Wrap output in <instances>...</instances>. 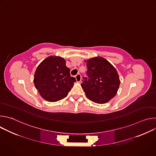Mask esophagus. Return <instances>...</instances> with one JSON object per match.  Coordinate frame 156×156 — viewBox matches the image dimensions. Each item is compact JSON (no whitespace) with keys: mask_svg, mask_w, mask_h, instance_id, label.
Instances as JSON below:
<instances>
[{"mask_svg":"<svg viewBox=\"0 0 156 156\" xmlns=\"http://www.w3.org/2000/svg\"><path fill=\"white\" fill-rule=\"evenodd\" d=\"M75 78H76V80L78 83L80 82L81 81V75L80 73L77 74L76 76H75Z\"/></svg>","mask_w":156,"mask_h":156,"instance_id":"1","label":"esophagus"}]
</instances>
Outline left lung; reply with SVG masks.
Here are the masks:
<instances>
[{"instance_id":"8db88e82","label":"left lung","mask_w":156,"mask_h":156,"mask_svg":"<svg viewBox=\"0 0 156 156\" xmlns=\"http://www.w3.org/2000/svg\"><path fill=\"white\" fill-rule=\"evenodd\" d=\"M87 68V78L81 87L86 97L98 104H105L117 93L120 80L114 66L102 57L84 60Z\"/></svg>"}]
</instances>
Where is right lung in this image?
Here are the masks:
<instances>
[{"label": "right lung", "instance_id": "add662e5", "mask_svg": "<svg viewBox=\"0 0 156 156\" xmlns=\"http://www.w3.org/2000/svg\"><path fill=\"white\" fill-rule=\"evenodd\" d=\"M76 81L72 77L66 60L51 55L42 61L35 71L34 83L41 96L49 102H56L67 96Z\"/></svg>", "mask_w": 156, "mask_h": 156}]
</instances>
